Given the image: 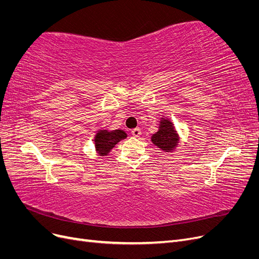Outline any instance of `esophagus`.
I'll return each instance as SVG.
<instances>
[{"instance_id": "34e87169", "label": "esophagus", "mask_w": 259, "mask_h": 259, "mask_svg": "<svg viewBox=\"0 0 259 259\" xmlns=\"http://www.w3.org/2000/svg\"><path fill=\"white\" fill-rule=\"evenodd\" d=\"M132 135L134 137H139L140 135H142V131H140L139 128H134L132 131Z\"/></svg>"}]
</instances>
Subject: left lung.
<instances>
[{"mask_svg": "<svg viewBox=\"0 0 259 259\" xmlns=\"http://www.w3.org/2000/svg\"><path fill=\"white\" fill-rule=\"evenodd\" d=\"M180 137L171 122L166 116H163L159 122V130L151 136V142L164 152H173L178 147Z\"/></svg>", "mask_w": 259, "mask_h": 259, "instance_id": "8db88e82", "label": "left lung"}]
</instances>
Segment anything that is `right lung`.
Here are the masks:
<instances>
[{"mask_svg": "<svg viewBox=\"0 0 259 259\" xmlns=\"http://www.w3.org/2000/svg\"><path fill=\"white\" fill-rule=\"evenodd\" d=\"M127 137L126 133L122 130L108 131V130H99L97 131L95 137H94V146H95L96 152L105 156L110 153L113 147L121 142V140Z\"/></svg>", "mask_w": 259, "mask_h": 259, "instance_id": "right-lung-1", "label": "right lung"}]
</instances>
